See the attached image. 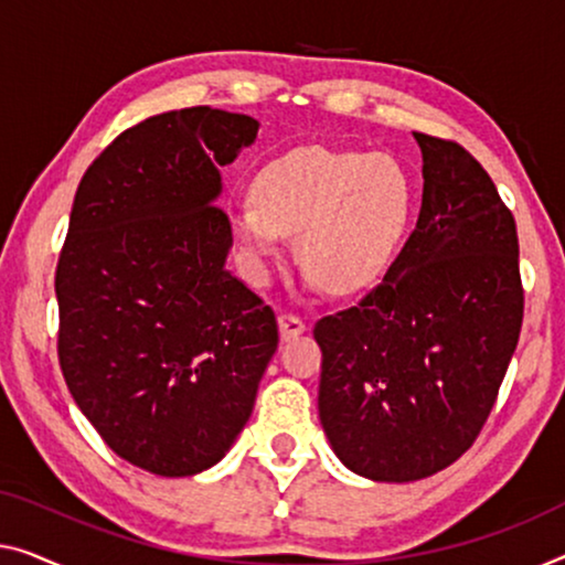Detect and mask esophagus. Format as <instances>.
<instances>
[{
    "mask_svg": "<svg viewBox=\"0 0 565 565\" xmlns=\"http://www.w3.org/2000/svg\"><path fill=\"white\" fill-rule=\"evenodd\" d=\"M305 330H307V324L301 322L297 315H289V311H284V315H279L281 340H294V337H299Z\"/></svg>",
    "mask_w": 565,
    "mask_h": 565,
    "instance_id": "1",
    "label": "esophagus"
}]
</instances>
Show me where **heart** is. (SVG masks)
<instances>
[{
    "mask_svg": "<svg viewBox=\"0 0 565 565\" xmlns=\"http://www.w3.org/2000/svg\"><path fill=\"white\" fill-rule=\"evenodd\" d=\"M416 207L408 167L385 151L299 147L268 159L250 180V202L228 210V223L256 266L279 256L281 235L311 284L358 294L388 271Z\"/></svg>",
    "mask_w": 565,
    "mask_h": 565,
    "instance_id": "heart-1",
    "label": "heart"
}]
</instances>
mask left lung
Returning <instances> with one entry per match:
<instances>
[{"label":"left lung","mask_w":565,"mask_h":565,"mask_svg":"<svg viewBox=\"0 0 565 565\" xmlns=\"http://www.w3.org/2000/svg\"><path fill=\"white\" fill-rule=\"evenodd\" d=\"M414 137V233L383 284L315 327L319 420L337 459L373 482L431 477L475 444L523 327L515 217L465 147Z\"/></svg>","instance_id":"obj_1"}]
</instances>
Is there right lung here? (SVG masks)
Wrapping results in <instances>:
<instances>
[{
  "label": "right lung",
  "mask_w": 565,
  "mask_h": 565,
  "mask_svg": "<svg viewBox=\"0 0 565 565\" xmlns=\"http://www.w3.org/2000/svg\"><path fill=\"white\" fill-rule=\"evenodd\" d=\"M258 121L210 106L151 116L108 145L75 192L55 274L57 358L96 431L129 465L190 477L254 414L279 324L225 268L221 167Z\"/></svg>",
  "instance_id": "obj_1"
}]
</instances>
